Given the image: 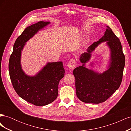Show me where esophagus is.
Here are the masks:
<instances>
[{"label":"esophagus","mask_w":131,"mask_h":131,"mask_svg":"<svg viewBox=\"0 0 131 131\" xmlns=\"http://www.w3.org/2000/svg\"><path fill=\"white\" fill-rule=\"evenodd\" d=\"M76 61L75 59H71V60L68 62L67 64V67H68L69 69H74L75 66H76Z\"/></svg>","instance_id":"1"}]
</instances>
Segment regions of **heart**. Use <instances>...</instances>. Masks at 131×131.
I'll use <instances>...</instances> for the list:
<instances>
[{"label":"heart","mask_w":131,"mask_h":131,"mask_svg":"<svg viewBox=\"0 0 131 131\" xmlns=\"http://www.w3.org/2000/svg\"><path fill=\"white\" fill-rule=\"evenodd\" d=\"M88 40H86H86H85V41H84L85 43H88Z\"/></svg>","instance_id":"heart-1"}]
</instances>
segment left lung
I'll list each match as a JSON object with an SVG mask.
<instances>
[{
    "instance_id": "8db88e82",
    "label": "left lung",
    "mask_w": 131,
    "mask_h": 131,
    "mask_svg": "<svg viewBox=\"0 0 131 131\" xmlns=\"http://www.w3.org/2000/svg\"><path fill=\"white\" fill-rule=\"evenodd\" d=\"M100 40L90 46L87 52L81 54L82 65L75 68V88L78 98L87 103L98 104L104 102L119 88L122 80L125 64V55L121 42L108 26ZM107 41L111 51L108 70L99 73L86 68L85 63L89 60L91 53L102 42ZM93 63H91L92 66Z\"/></svg>"
}]
</instances>
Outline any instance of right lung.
Returning a JSON list of instances; mask_svg holds the SVG:
<instances>
[{"label": "right lung", "mask_w": 131, "mask_h": 131, "mask_svg": "<svg viewBox=\"0 0 131 131\" xmlns=\"http://www.w3.org/2000/svg\"><path fill=\"white\" fill-rule=\"evenodd\" d=\"M50 23L40 21L27 27L16 40L9 62L10 77L15 91L23 100L37 106L47 105L57 98L58 84L64 76V69L62 62H48L34 76L27 75L22 69L21 52L26 42Z\"/></svg>", "instance_id": "1"}]
</instances>
